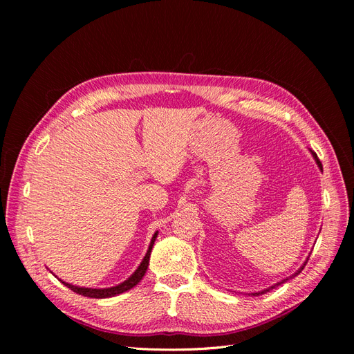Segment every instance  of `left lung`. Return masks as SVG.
Returning a JSON list of instances; mask_svg holds the SVG:
<instances>
[{
  "mask_svg": "<svg viewBox=\"0 0 354 354\" xmlns=\"http://www.w3.org/2000/svg\"><path fill=\"white\" fill-rule=\"evenodd\" d=\"M313 156H315V159H316V162H317V165H319V168H320V169H322V164H320V160H319V158H317V156H316V153H313ZM307 261H308V259H307ZM307 261H306V263H307ZM306 263H304V266H306ZM304 266H303V267H301V269H299V270H298V272H297V273H295V274H298V273H299V272H301V270H303V269H304ZM295 274H294V276H295ZM286 281H289V279H285V281H282V282H281V283H283V282H286ZM281 283H277V285H281ZM274 286H276V285H274ZM274 286H272V288H274ZM272 288H270V289H272ZM267 291H269V289H266V291H261V292H254V294H251V295H254V297H257V295H261V294H264V292H267Z\"/></svg>",
  "mask_w": 354,
  "mask_h": 354,
  "instance_id": "1",
  "label": "left lung"
}]
</instances>
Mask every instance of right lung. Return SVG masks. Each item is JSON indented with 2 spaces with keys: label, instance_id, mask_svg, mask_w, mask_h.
<instances>
[{
  "label": "right lung",
  "instance_id": "right-lung-1",
  "mask_svg": "<svg viewBox=\"0 0 354 354\" xmlns=\"http://www.w3.org/2000/svg\"><path fill=\"white\" fill-rule=\"evenodd\" d=\"M158 236V232L153 234V238L151 241V245H149V250L145 255L143 261L140 263V266L137 267V270L128 277V279L120 285L116 286H112V288H103V289H94V288H80V286H73L71 283H66V282H62L63 285H66L71 291L77 292L80 295H84V297H88V298H109V297H115L118 294H122L125 291H128V289L134 288L138 282L142 281V277L145 276L146 270H147V266H149V259H151V252H152V248H153V243H155V239Z\"/></svg>",
  "mask_w": 354,
  "mask_h": 354
}]
</instances>
